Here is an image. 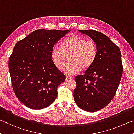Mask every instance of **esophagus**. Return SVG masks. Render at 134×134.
I'll list each match as a JSON object with an SVG mask.
<instances>
[{
  "label": "esophagus",
  "mask_w": 134,
  "mask_h": 134,
  "mask_svg": "<svg viewBox=\"0 0 134 134\" xmlns=\"http://www.w3.org/2000/svg\"><path fill=\"white\" fill-rule=\"evenodd\" d=\"M73 79V78L72 77H70V76H66V81H69L71 80V79Z\"/></svg>",
  "instance_id": "esophagus-1"
}]
</instances>
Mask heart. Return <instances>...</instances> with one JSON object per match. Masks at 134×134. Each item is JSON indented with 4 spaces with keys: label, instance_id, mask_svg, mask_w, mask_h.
Segmentation results:
<instances>
[{
    "label": "heart",
    "instance_id": "obj_1",
    "mask_svg": "<svg viewBox=\"0 0 134 134\" xmlns=\"http://www.w3.org/2000/svg\"><path fill=\"white\" fill-rule=\"evenodd\" d=\"M97 54V44L94 42L87 41L79 35H72L63 39L61 47L53 46L51 56L56 68L62 69L67 57L70 56V63L63 72L68 75H73L80 72L81 69L85 71L90 69L94 63Z\"/></svg>",
    "mask_w": 134,
    "mask_h": 134
}]
</instances>
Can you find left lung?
<instances>
[{
  "label": "left lung",
  "mask_w": 134,
  "mask_h": 134,
  "mask_svg": "<svg viewBox=\"0 0 134 134\" xmlns=\"http://www.w3.org/2000/svg\"><path fill=\"white\" fill-rule=\"evenodd\" d=\"M79 31L95 42L98 54L84 75L75 78L74 100L84 111L96 112L108 105L116 92L123 73L121 53L119 47L102 33L91 29Z\"/></svg>",
  "instance_id": "1"
}]
</instances>
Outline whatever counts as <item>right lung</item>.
<instances>
[{
  "label": "right lung",
  "instance_id": "add662e5",
  "mask_svg": "<svg viewBox=\"0 0 134 134\" xmlns=\"http://www.w3.org/2000/svg\"><path fill=\"white\" fill-rule=\"evenodd\" d=\"M68 30L38 29L16 43L9 59L12 86L25 106L41 109L55 101L66 77L51 59L52 47Z\"/></svg>",
  "mask_w": 134,
  "mask_h": 134
}]
</instances>
